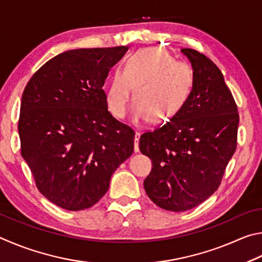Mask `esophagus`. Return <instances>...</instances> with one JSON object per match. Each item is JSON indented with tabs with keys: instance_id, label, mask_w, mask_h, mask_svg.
Listing matches in <instances>:
<instances>
[{
	"instance_id": "esophagus-1",
	"label": "esophagus",
	"mask_w": 262,
	"mask_h": 262,
	"mask_svg": "<svg viewBox=\"0 0 262 262\" xmlns=\"http://www.w3.org/2000/svg\"><path fill=\"white\" fill-rule=\"evenodd\" d=\"M139 139H140V132L136 131V135H135V152H139Z\"/></svg>"
}]
</instances>
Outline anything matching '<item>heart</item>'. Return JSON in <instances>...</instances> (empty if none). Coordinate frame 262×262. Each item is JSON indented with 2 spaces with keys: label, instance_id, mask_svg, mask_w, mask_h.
<instances>
[{
  "label": "heart",
  "instance_id": "b5f03b06",
  "mask_svg": "<svg viewBox=\"0 0 262 262\" xmlns=\"http://www.w3.org/2000/svg\"><path fill=\"white\" fill-rule=\"evenodd\" d=\"M194 84L190 66L176 62L161 48H146L127 59L117 70L107 90L109 110L116 118L125 117L135 89V121L164 124L176 116L189 100Z\"/></svg>",
  "mask_w": 262,
  "mask_h": 262
}]
</instances>
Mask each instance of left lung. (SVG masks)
<instances>
[{"mask_svg": "<svg viewBox=\"0 0 262 262\" xmlns=\"http://www.w3.org/2000/svg\"><path fill=\"white\" fill-rule=\"evenodd\" d=\"M194 84L183 109L161 127L140 137L139 149L152 160L144 181L148 198L171 212H185L212 195L237 146L239 116L220 69L190 48Z\"/></svg>", "mask_w": 262, "mask_h": 262, "instance_id": "obj_1", "label": "left lung"}]
</instances>
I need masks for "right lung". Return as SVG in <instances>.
I'll return each instance as SVG.
<instances>
[{
	"label": "right lung",
	"instance_id": "obj_1",
	"mask_svg": "<svg viewBox=\"0 0 262 262\" xmlns=\"http://www.w3.org/2000/svg\"><path fill=\"white\" fill-rule=\"evenodd\" d=\"M128 47L68 50L43 64L21 96V157L41 194L58 207L98 203L134 153L135 132L108 112L109 70Z\"/></svg>",
	"mask_w": 262,
	"mask_h": 262
}]
</instances>
